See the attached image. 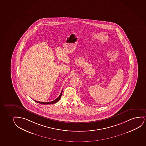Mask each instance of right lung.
Here are the masks:
<instances>
[{
    "label": "right lung",
    "instance_id": "1",
    "mask_svg": "<svg viewBox=\"0 0 146 146\" xmlns=\"http://www.w3.org/2000/svg\"><path fill=\"white\" fill-rule=\"evenodd\" d=\"M62 92H63V90H62L61 91V94L60 95H59V97H58L56 99H55V100H54L53 101L49 102H39L37 101H35V100H34L36 102H37L38 103H40L41 104H42V105H46V104H54L56 103H57V102L59 101L60 99V98H61V96H62Z\"/></svg>",
    "mask_w": 146,
    "mask_h": 146
}]
</instances>
